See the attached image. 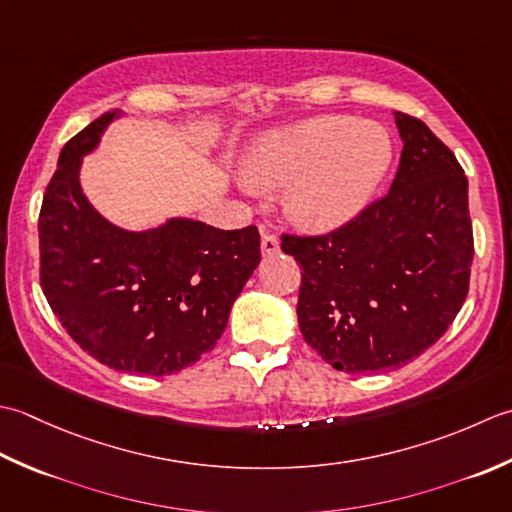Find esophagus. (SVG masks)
Instances as JSON below:
<instances>
[{
	"mask_svg": "<svg viewBox=\"0 0 512 512\" xmlns=\"http://www.w3.org/2000/svg\"><path fill=\"white\" fill-rule=\"evenodd\" d=\"M260 249H263L265 256L276 254L280 245H278V238L274 234H269L267 229H260Z\"/></svg>",
	"mask_w": 512,
	"mask_h": 512,
	"instance_id": "1",
	"label": "esophagus"
}]
</instances>
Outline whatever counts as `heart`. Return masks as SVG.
<instances>
[{"mask_svg":"<svg viewBox=\"0 0 512 512\" xmlns=\"http://www.w3.org/2000/svg\"><path fill=\"white\" fill-rule=\"evenodd\" d=\"M393 163L384 125L344 114L265 132L243 161V179L263 192L285 190L283 210L302 232L325 234L353 221Z\"/></svg>","mask_w":512,"mask_h":512,"instance_id":"1","label":"heart"}]
</instances>
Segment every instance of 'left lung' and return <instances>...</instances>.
<instances>
[{"instance_id":"obj_1","label":"left lung","mask_w":512,"mask_h":512,"mask_svg":"<svg viewBox=\"0 0 512 512\" xmlns=\"http://www.w3.org/2000/svg\"><path fill=\"white\" fill-rule=\"evenodd\" d=\"M389 194L327 236H283L302 267L298 327L333 369L387 373L442 338L468 294L473 227L455 154L404 112Z\"/></svg>"}]
</instances>
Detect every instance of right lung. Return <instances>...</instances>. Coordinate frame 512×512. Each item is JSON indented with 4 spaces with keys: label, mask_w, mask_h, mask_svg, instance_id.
<instances>
[{
    "label": "right lung",
    "mask_w": 512,
    "mask_h": 512,
    "mask_svg": "<svg viewBox=\"0 0 512 512\" xmlns=\"http://www.w3.org/2000/svg\"><path fill=\"white\" fill-rule=\"evenodd\" d=\"M121 110L101 114L59 154L39 212L41 289L88 356L123 373L172 375L214 349L260 263L258 229H216L187 216L125 229L81 187L83 156Z\"/></svg>",
    "instance_id": "right-lung-1"
}]
</instances>
